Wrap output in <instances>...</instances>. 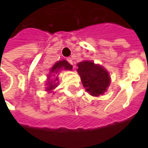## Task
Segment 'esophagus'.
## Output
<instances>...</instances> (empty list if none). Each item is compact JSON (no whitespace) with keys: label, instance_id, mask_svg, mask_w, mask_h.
I'll use <instances>...</instances> for the list:
<instances>
[{"label":"esophagus","instance_id":"1","mask_svg":"<svg viewBox=\"0 0 148 148\" xmlns=\"http://www.w3.org/2000/svg\"><path fill=\"white\" fill-rule=\"evenodd\" d=\"M67 61H68V62L70 63V64L73 65V61H72V59H71V58H67Z\"/></svg>","mask_w":148,"mask_h":148}]
</instances>
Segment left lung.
Segmentation results:
<instances>
[{"mask_svg":"<svg viewBox=\"0 0 148 148\" xmlns=\"http://www.w3.org/2000/svg\"><path fill=\"white\" fill-rule=\"evenodd\" d=\"M77 71L83 86L92 96L104 94L110 85L109 72L101 65L95 64L93 62H80L77 63Z\"/></svg>","mask_w":148,"mask_h":148,"instance_id":"8db88e82","label":"left lung"}]
</instances>
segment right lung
<instances>
[{
    "instance_id": "1",
    "label": "right lung",
    "mask_w": 148,
    "mask_h": 148,
    "mask_svg": "<svg viewBox=\"0 0 148 148\" xmlns=\"http://www.w3.org/2000/svg\"><path fill=\"white\" fill-rule=\"evenodd\" d=\"M61 70H72V66L70 63H68L67 61L66 60H61V61L57 62L54 64L52 68L50 70V74L47 75V91L51 92L52 90H54L55 87L58 86V75L55 79H51V76L55 77V74H58V72Z\"/></svg>"
}]
</instances>
